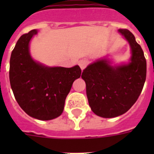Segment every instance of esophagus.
Listing matches in <instances>:
<instances>
[{
  "label": "esophagus",
  "mask_w": 154,
  "mask_h": 154,
  "mask_svg": "<svg viewBox=\"0 0 154 154\" xmlns=\"http://www.w3.org/2000/svg\"><path fill=\"white\" fill-rule=\"evenodd\" d=\"M78 65H79V66L81 67V69H85V66L88 65V60H87L86 59H82V60H80L79 61H78Z\"/></svg>",
  "instance_id": "esophagus-1"
}]
</instances>
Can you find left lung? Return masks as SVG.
Returning <instances> with one entry per match:
<instances>
[{"label":"left lung","instance_id":"8db88e82","mask_svg":"<svg viewBox=\"0 0 154 154\" xmlns=\"http://www.w3.org/2000/svg\"><path fill=\"white\" fill-rule=\"evenodd\" d=\"M130 47L128 63L112 65L106 58L91 63L82 72L92 111L105 118L124 114L137 101L146 78V60L143 50L128 29H118Z\"/></svg>","mask_w":154,"mask_h":154}]
</instances>
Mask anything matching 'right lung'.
Masks as SVG:
<instances>
[{
    "mask_svg": "<svg viewBox=\"0 0 154 154\" xmlns=\"http://www.w3.org/2000/svg\"><path fill=\"white\" fill-rule=\"evenodd\" d=\"M37 33V29L31 30L17 42L11 54L9 81L20 108L30 117L49 121L61 115L66 97L82 69L78 65L49 67L35 60L29 44Z\"/></svg>",
    "mask_w": 154,
    "mask_h": 154,
    "instance_id": "add662e5",
    "label": "right lung"
}]
</instances>
